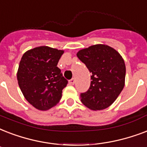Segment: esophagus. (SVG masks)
<instances>
[{
    "label": "esophagus",
    "instance_id": "esophagus-1",
    "mask_svg": "<svg viewBox=\"0 0 147 147\" xmlns=\"http://www.w3.org/2000/svg\"><path fill=\"white\" fill-rule=\"evenodd\" d=\"M75 83V79L74 78H72V79H70V80H69V84H71V85H73V84H74Z\"/></svg>",
    "mask_w": 147,
    "mask_h": 147
}]
</instances>
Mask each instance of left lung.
<instances>
[{"mask_svg":"<svg viewBox=\"0 0 147 147\" xmlns=\"http://www.w3.org/2000/svg\"><path fill=\"white\" fill-rule=\"evenodd\" d=\"M77 56L91 74L89 89L80 94L82 103L93 110L107 108L124 87L126 66L123 59L116 50L104 44L80 50Z\"/></svg>","mask_w":147,"mask_h":147,"instance_id":"obj_1","label":"left lung"}]
</instances>
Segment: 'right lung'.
I'll return each mask as SVG.
<instances>
[{"mask_svg":"<svg viewBox=\"0 0 147 147\" xmlns=\"http://www.w3.org/2000/svg\"><path fill=\"white\" fill-rule=\"evenodd\" d=\"M63 51L47 46L27 51L20 61L18 80L25 99L40 110L53 107L60 101L67 85L57 67Z\"/></svg>","mask_w":147,"mask_h":147,"instance_id":"add662e5","label":"right lung"}]
</instances>
